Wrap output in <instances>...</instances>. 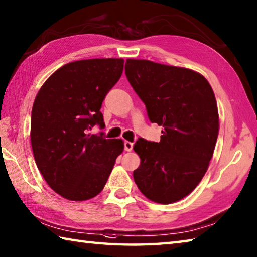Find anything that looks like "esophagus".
I'll return each mask as SVG.
<instances>
[{
	"label": "esophagus",
	"mask_w": 257,
	"mask_h": 257,
	"mask_svg": "<svg viewBox=\"0 0 257 257\" xmlns=\"http://www.w3.org/2000/svg\"><path fill=\"white\" fill-rule=\"evenodd\" d=\"M133 143H130V142H128V141H125L124 143H123V146H124V151H127V152H130L133 149Z\"/></svg>",
	"instance_id": "1"
}]
</instances>
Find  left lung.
Returning a JSON list of instances; mask_svg holds the SVG:
<instances>
[{
    "mask_svg": "<svg viewBox=\"0 0 257 257\" xmlns=\"http://www.w3.org/2000/svg\"><path fill=\"white\" fill-rule=\"evenodd\" d=\"M124 72L149 121L164 127L160 143H135L141 157L135 183L154 202L179 201L202 180L216 146L219 116L212 88L197 72L149 60L127 59Z\"/></svg>",
    "mask_w": 257,
    "mask_h": 257,
    "instance_id": "left-lung-1",
    "label": "left lung"
}]
</instances>
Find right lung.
<instances>
[{
  "label": "right lung",
  "mask_w": 257,
  "mask_h": 257,
  "mask_svg": "<svg viewBox=\"0 0 257 257\" xmlns=\"http://www.w3.org/2000/svg\"><path fill=\"white\" fill-rule=\"evenodd\" d=\"M123 59H84L57 69L38 92L31 112V146L37 167L63 198L84 201L103 190L121 139H105L100 111L121 77Z\"/></svg>",
  "instance_id": "obj_1"
}]
</instances>
